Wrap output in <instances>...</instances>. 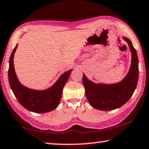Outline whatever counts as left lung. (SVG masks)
Returning <instances> with one entry per match:
<instances>
[{
    "label": "left lung",
    "mask_w": 149,
    "mask_h": 149,
    "mask_svg": "<svg viewBox=\"0 0 149 149\" xmlns=\"http://www.w3.org/2000/svg\"><path fill=\"white\" fill-rule=\"evenodd\" d=\"M127 42L132 53V62L129 72L120 82L112 84H95L83 74V84L89 104L97 110H112L127 102L134 93L139 79V60L137 53L132 41L123 37Z\"/></svg>",
    "instance_id": "obj_1"
}]
</instances>
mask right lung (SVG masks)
<instances>
[{"mask_svg": "<svg viewBox=\"0 0 149 149\" xmlns=\"http://www.w3.org/2000/svg\"><path fill=\"white\" fill-rule=\"evenodd\" d=\"M17 45L12 50L9 60L8 80L15 97L23 107L31 112L46 113L54 110L59 104L63 88L66 84L72 70L60 75L56 83L45 90H35L25 87L19 82L15 72L14 56Z\"/></svg>", "mask_w": 149, "mask_h": 149, "instance_id": "add662e5", "label": "right lung"}]
</instances>
